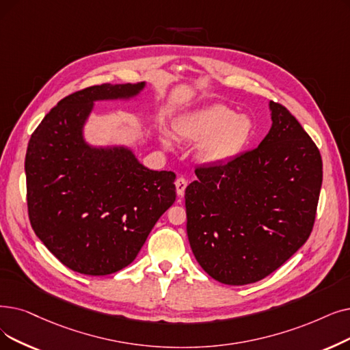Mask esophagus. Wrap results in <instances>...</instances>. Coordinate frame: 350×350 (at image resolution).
Segmentation results:
<instances>
[{
  "mask_svg": "<svg viewBox=\"0 0 350 350\" xmlns=\"http://www.w3.org/2000/svg\"><path fill=\"white\" fill-rule=\"evenodd\" d=\"M176 189H177V194L180 196V197H183L185 196V190H186V187H187V180L185 178V177H178L177 180H176Z\"/></svg>",
  "mask_w": 350,
  "mask_h": 350,
  "instance_id": "34e87169",
  "label": "esophagus"
}]
</instances>
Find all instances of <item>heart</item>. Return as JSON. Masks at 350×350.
Listing matches in <instances>:
<instances>
[{
    "mask_svg": "<svg viewBox=\"0 0 350 350\" xmlns=\"http://www.w3.org/2000/svg\"><path fill=\"white\" fill-rule=\"evenodd\" d=\"M174 131L180 139L200 143L197 157L206 165H224L233 161L249 143L253 121L246 114H236L223 104H211L176 120ZM161 144L172 148V140L161 134Z\"/></svg>",
    "mask_w": 350,
    "mask_h": 350,
    "instance_id": "1",
    "label": "heart"
}]
</instances>
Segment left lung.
I'll list each match as a JSON object with an SVG mask.
<instances>
[{
  "instance_id": "obj_1",
  "label": "left lung",
  "mask_w": 350,
  "mask_h": 350,
  "mask_svg": "<svg viewBox=\"0 0 350 350\" xmlns=\"http://www.w3.org/2000/svg\"><path fill=\"white\" fill-rule=\"evenodd\" d=\"M271 127L259 147L200 167L186 189L187 236L215 280L241 286L279 269L309 239L322 187V157L299 121L269 103Z\"/></svg>"
}]
</instances>
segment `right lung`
Here are the masks:
<instances>
[{"label":"right lung","mask_w":350,"mask_h":350,"mask_svg":"<svg viewBox=\"0 0 350 350\" xmlns=\"http://www.w3.org/2000/svg\"><path fill=\"white\" fill-rule=\"evenodd\" d=\"M146 83L101 84L59 101L25 154L28 216L68 269L90 276L129 266L176 200V174L144 167L126 146H91L84 126L96 101L137 97Z\"/></svg>","instance_id":"add662e5"}]
</instances>
